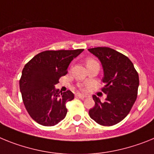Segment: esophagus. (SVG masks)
Here are the masks:
<instances>
[{
    "label": "esophagus",
    "instance_id": "34e87169",
    "mask_svg": "<svg viewBox=\"0 0 154 154\" xmlns=\"http://www.w3.org/2000/svg\"><path fill=\"white\" fill-rule=\"evenodd\" d=\"M76 97H79V98H82V99H84V98L87 97V96L83 95V94H76Z\"/></svg>",
    "mask_w": 154,
    "mask_h": 154
}]
</instances>
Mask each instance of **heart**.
<instances>
[{"mask_svg":"<svg viewBox=\"0 0 154 154\" xmlns=\"http://www.w3.org/2000/svg\"><path fill=\"white\" fill-rule=\"evenodd\" d=\"M94 62H95V61L94 60H92V59H89V60H88V61H87V64L91 63H94Z\"/></svg>","mask_w":154,"mask_h":154,"instance_id":"1","label":"heart"}]
</instances>
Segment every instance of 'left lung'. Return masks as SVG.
Here are the masks:
<instances>
[{
	"label": "left lung",
	"mask_w": 154,
	"mask_h": 154,
	"mask_svg": "<svg viewBox=\"0 0 154 154\" xmlns=\"http://www.w3.org/2000/svg\"><path fill=\"white\" fill-rule=\"evenodd\" d=\"M101 63L104 72L102 91L107 94L104 102L93 95L95 105L89 116L99 125L111 126L129 114L137 97L139 75L133 63L125 55L109 47L88 49Z\"/></svg>",
	"instance_id": "1"
}]
</instances>
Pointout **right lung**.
<instances>
[{"instance_id": "1", "label": "right lung", "mask_w": 154, "mask_h": 154, "mask_svg": "<svg viewBox=\"0 0 154 154\" xmlns=\"http://www.w3.org/2000/svg\"><path fill=\"white\" fill-rule=\"evenodd\" d=\"M83 51L47 50L25 64L19 81L20 91L29 116L40 125L53 126L66 117V103L73 100L74 94L70 91L60 93L55 85L67 73L70 62Z\"/></svg>"}]
</instances>
